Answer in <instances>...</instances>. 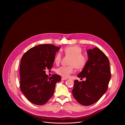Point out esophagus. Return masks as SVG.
<instances>
[{
  "label": "esophagus",
  "mask_w": 125,
  "mask_h": 125,
  "mask_svg": "<svg viewBox=\"0 0 125 125\" xmlns=\"http://www.w3.org/2000/svg\"><path fill=\"white\" fill-rule=\"evenodd\" d=\"M67 80V78H64V77H62V80Z\"/></svg>",
  "instance_id": "esophagus-1"
}]
</instances>
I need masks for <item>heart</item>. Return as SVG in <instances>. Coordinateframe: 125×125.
Masks as SVG:
<instances>
[{
    "label": "heart",
    "mask_w": 125,
    "mask_h": 125,
    "mask_svg": "<svg viewBox=\"0 0 125 125\" xmlns=\"http://www.w3.org/2000/svg\"><path fill=\"white\" fill-rule=\"evenodd\" d=\"M63 52L66 56L71 57L69 64L68 66H62L57 70L58 74L64 78L68 77L74 72V67L76 69L80 70L83 69L86 65L88 58L84 54L81 53L82 49L78 46H70L66 47L63 50ZM62 59V54L58 52L56 55L54 62L59 64Z\"/></svg>",
    "instance_id": "heart-1"
}]
</instances>
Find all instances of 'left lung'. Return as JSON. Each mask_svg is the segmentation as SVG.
<instances>
[{
    "mask_svg": "<svg viewBox=\"0 0 125 125\" xmlns=\"http://www.w3.org/2000/svg\"><path fill=\"white\" fill-rule=\"evenodd\" d=\"M88 60L77 76L86 78L85 81H74L72 93L80 104L88 106L97 102L106 92L111 79L109 61L99 48L87 51Z\"/></svg>",
    "mask_w": 125,
    "mask_h": 125,
    "instance_id": "8db88e82",
    "label": "left lung"
}]
</instances>
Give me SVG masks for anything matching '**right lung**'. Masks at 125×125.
Returning <instances> with one entry per match:
<instances>
[{"mask_svg":"<svg viewBox=\"0 0 125 125\" xmlns=\"http://www.w3.org/2000/svg\"><path fill=\"white\" fill-rule=\"evenodd\" d=\"M60 47L42 44L29 49L21 58L20 67V89L32 103L45 104L53 95L56 84L61 80L60 75L49 77L45 71L51 69L56 53Z\"/></svg>","mask_w":125,"mask_h":125,"instance_id":"obj_1","label":"right lung"}]
</instances>
